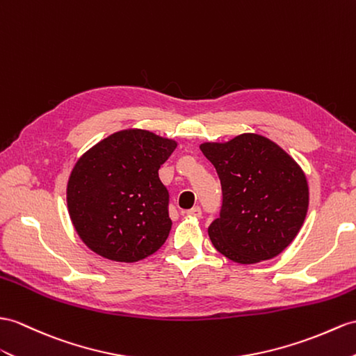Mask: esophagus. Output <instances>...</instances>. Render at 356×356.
I'll return each instance as SVG.
<instances>
[{
  "mask_svg": "<svg viewBox=\"0 0 356 356\" xmlns=\"http://www.w3.org/2000/svg\"><path fill=\"white\" fill-rule=\"evenodd\" d=\"M186 214L188 216V218H201L202 216V211H201V208L199 207H193V208H190V210H187L186 211Z\"/></svg>",
  "mask_w": 356,
  "mask_h": 356,
  "instance_id": "34e87169",
  "label": "esophagus"
}]
</instances>
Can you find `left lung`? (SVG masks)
I'll use <instances>...</instances> for the list:
<instances>
[{"instance_id": "1", "label": "left lung", "mask_w": 356, "mask_h": 356, "mask_svg": "<svg viewBox=\"0 0 356 356\" xmlns=\"http://www.w3.org/2000/svg\"><path fill=\"white\" fill-rule=\"evenodd\" d=\"M218 172L223 202L208 236L222 255L255 264L280 255L296 238L309 205L305 173L261 134L199 145Z\"/></svg>"}]
</instances>
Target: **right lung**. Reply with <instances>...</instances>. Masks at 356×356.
I'll return each instance as SVG.
<instances>
[{"mask_svg": "<svg viewBox=\"0 0 356 356\" xmlns=\"http://www.w3.org/2000/svg\"><path fill=\"white\" fill-rule=\"evenodd\" d=\"M173 138L128 128L102 138L76 160L66 202L78 237L111 261L136 263L169 237V193L159 169L175 151Z\"/></svg>", "mask_w": 356, "mask_h": 356, "instance_id": "right-lung-1", "label": "right lung"}]
</instances>
